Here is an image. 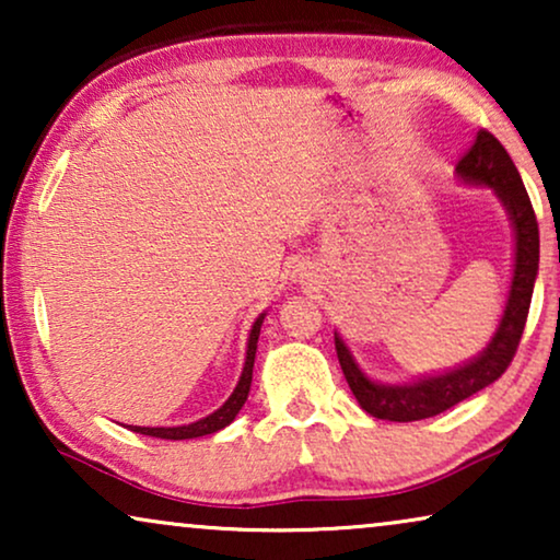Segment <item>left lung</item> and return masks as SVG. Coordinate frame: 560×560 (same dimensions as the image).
I'll return each mask as SVG.
<instances>
[{"label": "left lung", "instance_id": "1", "mask_svg": "<svg viewBox=\"0 0 560 560\" xmlns=\"http://www.w3.org/2000/svg\"><path fill=\"white\" fill-rule=\"evenodd\" d=\"M456 173L458 178L474 183V186L492 188L500 196L504 209H508L512 226H515V272H512L508 305H504L500 328H497L489 347L477 359L451 372L410 382V385H380V382H372L359 370L347 343L336 334V357H339L351 393L362 405V410L380 420L410 423V420H423L454 408L456 402L466 400V397L492 385L494 380H500L510 366L512 357H515L520 339H523L540 259L538 219H535L530 196H527L523 178H520L508 150L487 129H479L477 137H474L471 148L458 160Z\"/></svg>", "mask_w": 560, "mask_h": 560}]
</instances>
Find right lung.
<instances>
[{
  "label": "right lung",
  "mask_w": 560,
  "mask_h": 560,
  "mask_svg": "<svg viewBox=\"0 0 560 560\" xmlns=\"http://www.w3.org/2000/svg\"><path fill=\"white\" fill-rule=\"evenodd\" d=\"M265 313L255 320L249 331V341H247V362H244L242 377L236 382L234 393L229 395V400L221 405L217 412L206 416L201 420L190 425H178V428H142V425H129V431L142 433V435H152V439H165V441H186V439H198V435H209L217 433L221 428H226L232 420L236 418V412L242 410V405L247 402L249 395V385H252V366H255V354H257V339H259V328H262Z\"/></svg>",
  "instance_id": "right-lung-1"
}]
</instances>
